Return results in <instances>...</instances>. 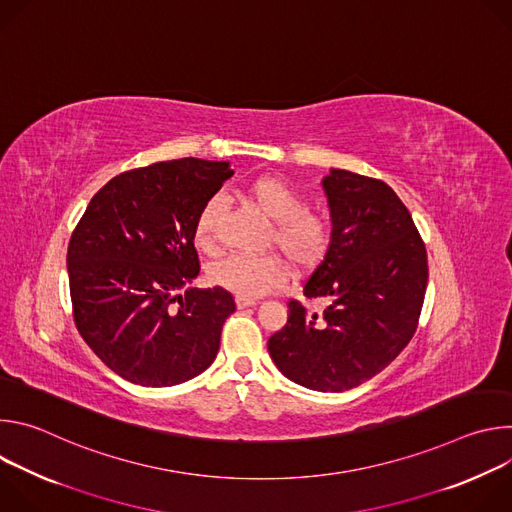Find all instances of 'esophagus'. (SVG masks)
Masks as SVG:
<instances>
[{
  "mask_svg": "<svg viewBox=\"0 0 512 512\" xmlns=\"http://www.w3.org/2000/svg\"><path fill=\"white\" fill-rule=\"evenodd\" d=\"M237 308L239 310H243V308H251V306H255L257 304V300H253V298H243V296H237Z\"/></svg>",
  "mask_w": 512,
  "mask_h": 512,
  "instance_id": "esophagus-1",
  "label": "esophagus"
}]
</instances>
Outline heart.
<instances>
[{"instance_id":"b5f03b06","label":"heart","mask_w":512,"mask_h":512,"mask_svg":"<svg viewBox=\"0 0 512 512\" xmlns=\"http://www.w3.org/2000/svg\"><path fill=\"white\" fill-rule=\"evenodd\" d=\"M245 196L271 221L267 243L296 271H308L326 257L332 243L328 218L306 208L304 196L287 180L279 176L253 178L245 184ZM221 212V196H210L194 218L192 239L196 249L206 255L216 253ZM208 279L237 296L257 298L285 279V265L275 255H227L208 267Z\"/></svg>"}]
</instances>
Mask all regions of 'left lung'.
Listing matches in <instances>:
<instances>
[{
  "mask_svg": "<svg viewBox=\"0 0 512 512\" xmlns=\"http://www.w3.org/2000/svg\"><path fill=\"white\" fill-rule=\"evenodd\" d=\"M332 243L304 285L318 314L291 300L269 342L275 367L306 389L340 393L379 375L417 330L427 253L407 206L383 180L330 170L322 180Z\"/></svg>",
  "mask_w": 512,
  "mask_h": 512,
  "instance_id": "1",
  "label": "left lung"
}]
</instances>
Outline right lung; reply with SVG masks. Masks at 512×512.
<instances>
[{
  "label": "right lung",
  "instance_id": "1",
  "mask_svg": "<svg viewBox=\"0 0 512 512\" xmlns=\"http://www.w3.org/2000/svg\"><path fill=\"white\" fill-rule=\"evenodd\" d=\"M233 176L229 162L182 158L123 172L89 202L66 265L75 324L107 367L141 387L198 377L237 310L223 287H188L200 273L192 227ZM179 306L174 307L173 302Z\"/></svg>",
  "mask_w": 512,
  "mask_h": 512
}]
</instances>
